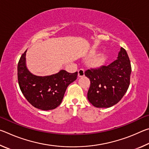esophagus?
I'll return each mask as SVG.
<instances>
[{
    "mask_svg": "<svg viewBox=\"0 0 149 149\" xmlns=\"http://www.w3.org/2000/svg\"><path fill=\"white\" fill-rule=\"evenodd\" d=\"M84 69H79L78 70V76L79 77H83L84 76Z\"/></svg>",
    "mask_w": 149,
    "mask_h": 149,
    "instance_id": "obj_1",
    "label": "esophagus"
}]
</instances>
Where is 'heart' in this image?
<instances>
[{"label":"heart","mask_w":149,"mask_h":149,"mask_svg":"<svg viewBox=\"0 0 149 149\" xmlns=\"http://www.w3.org/2000/svg\"><path fill=\"white\" fill-rule=\"evenodd\" d=\"M107 61V56L104 54H100L97 55L94 58L92 61V64L96 67H100L105 64Z\"/></svg>","instance_id":"heart-1"}]
</instances>
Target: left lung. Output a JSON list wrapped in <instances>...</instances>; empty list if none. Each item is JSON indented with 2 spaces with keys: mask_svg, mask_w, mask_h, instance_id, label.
<instances>
[{
  "mask_svg": "<svg viewBox=\"0 0 149 149\" xmlns=\"http://www.w3.org/2000/svg\"><path fill=\"white\" fill-rule=\"evenodd\" d=\"M131 73L129 56L122 47L118 59L110 64L86 70L85 75L91 81L89 101L97 108H109L117 104L129 88Z\"/></svg>",
  "mask_w": 149,
  "mask_h": 149,
  "instance_id": "1",
  "label": "left lung"
}]
</instances>
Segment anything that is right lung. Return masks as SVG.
<instances>
[{"label":"right lung","instance_id":"right-lung-1","mask_svg":"<svg viewBox=\"0 0 149 149\" xmlns=\"http://www.w3.org/2000/svg\"><path fill=\"white\" fill-rule=\"evenodd\" d=\"M26 50L17 64V80L22 93L33 107L42 110L56 108L61 104L67 87L77 79V72L60 70L56 74L37 76L26 66Z\"/></svg>","mask_w":149,"mask_h":149}]
</instances>
